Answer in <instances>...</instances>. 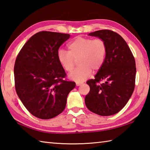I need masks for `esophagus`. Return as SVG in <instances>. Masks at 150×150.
I'll list each match as a JSON object with an SVG mask.
<instances>
[{
    "label": "esophagus",
    "mask_w": 150,
    "mask_h": 150,
    "mask_svg": "<svg viewBox=\"0 0 150 150\" xmlns=\"http://www.w3.org/2000/svg\"><path fill=\"white\" fill-rule=\"evenodd\" d=\"M82 84H83L82 82H78V81H77V82H76V85H77V86H80Z\"/></svg>",
    "instance_id": "esophagus-1"
}]
</instances>
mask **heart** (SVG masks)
<instances>
[{"label":"heart","mask_w":150,"mask_h":150,"mask_svg":"<svg viewBox=\"0 0 150 150\" xmlns=\"http://www.w3.org/2000/svg\"><path fill=\"white\" fill-rule=\"evenodd\" d=\"M69 52L59 49L57 57L59 64L66 71H71L74 67L75 59L79 65L69 75L71 79L82 81L92 74L93 69L98 71L105 63L107 45L101 38L78 36L68 44Z\"/></svg>","instance_id":"1"}]
</instances>
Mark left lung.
Listing matches in <instances>:
<instances>
[{"mask_svg":"<svg viewBox=\"0 0 150 150\" xmlns=\"http://www.w3.org/2000/svg\"><path fill=\"white\" fill-rule=\"evenodd\" d=\"M89 35L103 39L107 45V53L95 79L87 81L90 91L85 96V105L96 115H115L124 107L134 92L135 59L125 40L116 32L100 30ZM103 80L105 82L100 83Z\"/></svg>","mask_w":150,"mask_h":150,"instance_id":"8db88e82","label":"left lung"}]
</instances>
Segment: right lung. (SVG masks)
<instances>
[{"instance_id":"1","label":"right lung","mask_w":150,"mask_h":150,"mask_svg":"<svg viewBox=\"0 0 150 150\" xmlns=\"http://www.w3.org/2000/svg\"><path fill=\"white\" fill-rule=\"evenodd\" d=\"M68 34L42 31L33 35L18 54L14 68L15 88L32 115L50 119L64 110L68 94L75 83L65 80L66 73L57 57Z\"/></svg>"}]
</instances>
